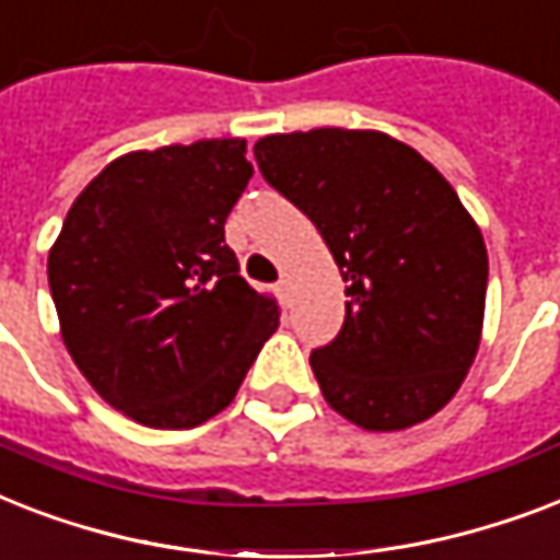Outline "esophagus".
<instances>
[{
  "label": "esophagus",
  "instance_id": "1",
  "mask_svg": "<svg viewBox=\"0 0 560 560\" xmlns=\"http://www.w3.org/2000/svg\"><path fill=\"white\" fill-rule=\"evenodd\" d=\"M275 292L283 306H292V283H289V280H280V283L275 285Z\"/></svg>",
  "mask_w": 560,
  "mask_h": 560
}]
</instances>
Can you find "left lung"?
I'll return each mask as SVG.
<instances>
[{"label":"left lung","mask_w":560,"mask_h":560,"mask_svg":"<svg viewBox=\"0 0 560 560\" xmlns=\"http://www.w3.org/2000/svg\"><path fill=\"white\" fill-rule=\"evenodd\" d=\"M254 155L315 222L347 283L341 332L308 358L329 407L364 431L440 413L474 364L489 283L486 243L457 190L375 129L266 136Z\"/></svg>","instance_id":"obj_1"}]
</instances>
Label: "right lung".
I'll list each match as a JSON object with an SVG mask.
<instances>
[{"mask_svg": "<svg viewBox=\"0 0 560 560\" xmlns=\"http://www.w3.org/2000/svg\"><path fill=\"white\" fill-rule=\"evenodd\" d=\"M254 176L243 138L138 150L74 199L48 252L60 335L86 382L161 431L208 422L234 401L280 324L225 245Z\"/></svg>", "mask_w": 560, "mask_h": 560, "instance_id": "add662e5", "label": "right lung"}]
</instances>
